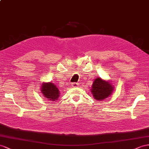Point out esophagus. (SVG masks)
Here are the masks:
<instances>
[{"instance_id":"obj_1","label":"esophagus","mask_w":149,"mask_h":149,"mask_svg":"<svg viewBox=\"0 0 149 149\" xmlns=\"http://www.w3.org/2000/svg\"><path fill=\"white\" fill-rule=\"evenodd\" d=\"M72 86L73 87H77L79 86V84L76 83V82H74V83L72 84Z\"/></svg>"}]
</instances>
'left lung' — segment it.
<instances>
[{
  "label": "left lung",
  "instance_id": "8db88e82",
  "mask_svg": "<svg viewBox=\"0 0 149 149\" xmlns=\"http://www.w3.org/2000/svg\"><path fill=\"white\" fill-rule=\"evenodd\" d=\"M114 90V87L109 81L98 77L94 80L91 87V92L95 100L102 101L111 95Z\"/></svg>",
  "mask_w": 149,
  "mask_h": 149
}]
</instances>
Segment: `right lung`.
Returning a JSON list of instances; mask_svg holds the SVG:
<instances>
[{
    "label": "right lung",
    "mask_w": 149,
    "mask_h": 149,
    "mask_svg": "<svg viewBox=\"0 0 149 149\" xmlns=\"http://www.w3.org/2000/svg\"><path fill=\"white\" fill-rule=\"evenodd\" d=\"M41 93L48 101H54L58 99L60 91L55 84L52 82L42 84L41 88Z\"/></svg>",
    "instance_id": "1"
}]
</instances>
